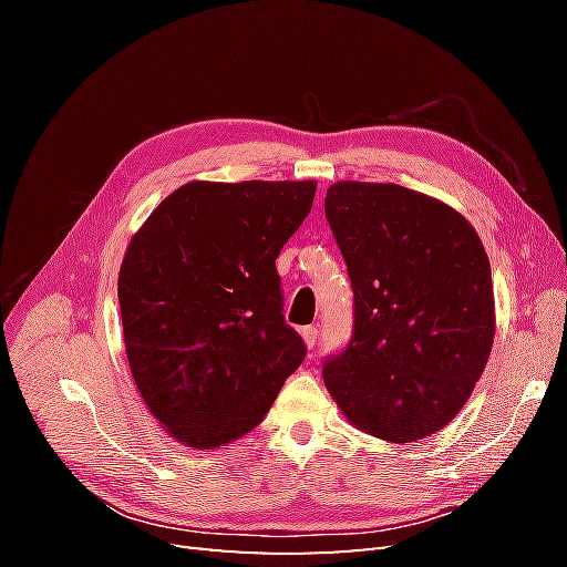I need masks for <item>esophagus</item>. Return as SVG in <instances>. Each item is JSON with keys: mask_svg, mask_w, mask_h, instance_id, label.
I'll return each mask as SVG.
<instances>
[{"mask_svg": "<svg viewBox=\"0 0 567 567\" xmlns=\"http://www.w3.org/2000/svg\"><path fill=\"white\" fill-rule=\"evenodd\" d=\"M300 336H302V340H305V346H307V348H315V346H317V340H319L317 326H305V329L300 331Z\"/></svg>", "mask_w": 567, "mask_h": 567, "instance_id": "obj_1", "label": "esophagus"}]
</instances>
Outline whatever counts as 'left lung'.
<instances>
[{"label": "left lung", "instance_id": "1", "mask_svg": "<svg viewBox=\"0 0 567 567\" xmlns=\"http://www.w3.org/2000/svg\"><path fill=\"white\" fill-rule=\"evenodd\" d=\"M323 210L354 293L352 340L323 383L359 431L400 444L433 435L492 352L485 246L452 205L400 184L336 182Z\"/></svg>", "mask_w": 567, "mask_h": 567}]
</instances>
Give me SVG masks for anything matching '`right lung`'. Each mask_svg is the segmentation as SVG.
I'll list each match as a JSON object with an SVG mask.
<instances>
[{
    "instance_id": "right-lung-1",
    "label": "right lung",
    "mask_w": 567,
    "mask_h": 567,
    "mask_svg": "<svg viewBox=\"0 0 567 567\" xmlns=\"http://www.w3.org/2000/svg\"><path fill=\"white\" fill-rule=\"evenodd\" d=\"M317 192L305 182H188L132 236L117 300L151 416L194 450L265 419L305 342L281 315L277 257Z\"/></svg>"
}]
</instances>
